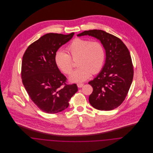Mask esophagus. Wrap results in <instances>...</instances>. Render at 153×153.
<instances>
[{"label":"esophagus","mask_w":153,"mask_h":153,"mask_svg":"<svg viewBox=\"0 0 153 153\" xmlns=\"http://www.w3.org/2000/svg\"><path fill=\"white\" fill-rule=\"evenodd\" d=\"M84 86V84H77V87L78 88H82Z\"/></svg>","instance_id":"34e87169"}]
</instances>
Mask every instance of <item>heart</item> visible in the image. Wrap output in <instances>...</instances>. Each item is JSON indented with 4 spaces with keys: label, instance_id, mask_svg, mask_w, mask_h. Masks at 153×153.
I'll return each instance as SVG.
<instances>
[{
    "label": "heart",
    "instance_id": "heart-1",
    "mask_svg": "<svg viewBox=\"0 0 153 153\" xmlns=\"http://www.w3.org/2000/svg\"><path fill=\"white\" fill-rule=\"evenodd\" d=\"M67 51L69 55L58 51L55 55V62L62 72L68 74L72 69L70 57L73 59L78 58L76 65L78 67L69 76V80L72 82L85 81L91 74L99 72L104 64L105 51L100 42L75 38L68 46Z\"/></svg>",
    "mask_w": 153,
    "mask_h": 153
}]
</instances>
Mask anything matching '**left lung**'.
I'll use <instances>...</instances> for the list:
<instances>
[{"instance_id":"8db88e82","label":"left lung","mask_w":153,"mask_h":153,"mask_svg":"<svg viewBox=\"0 0 153 153\" xmlns=\"http://www.w3.org/2000/svg\"><path fill=\"white\" fill-rule=\"evenodd\" d=\"M84 35L98 39L106 55L101 71L88 82L93 88L89 102L95 109H115L124 101L132 81L134 70L130 52L120 39L104 30L93 29L77 35Z\"/></svg>"}]
</instances>
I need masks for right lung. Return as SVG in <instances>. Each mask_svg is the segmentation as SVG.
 Returning a JSON list of instances; mask_svg holds the SVG:
<instances>
[{
	"mask_svg": "<svg viewBox=\"0 0 153 153\" xmlns=\"http://www.w3.org/2000/svg\"><path fill=\"white\" fill-rule=\"evenodd\" d=\"M49 33L30 45L22 58V82L32 101L46 113L55 114L69 106L78 91L75 84L67 85L65 76L55 62L58 49L73 37Z\"/></svg>",
	"mask_w": 153,
	"mask_h": 153,
	"instance_id": "obj_1",
	"label": "right lung"
}]
</instances>
